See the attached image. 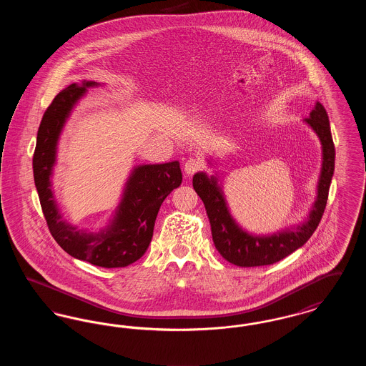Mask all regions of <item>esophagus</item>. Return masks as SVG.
Segmentation results:
<instances>
[{
  "mask_svg": "<svg viewBox=\"0 0 366 366\" xmlns=\"http://www.w3.org/2000/svg\"><path fill=\"white\" fill-rule=\"evenodd\" d=\"M203 167H204V163L200 160V159H197V157H189L187 162H185V173L188 175H193L194 173H197V172H200V170H203Z\"/></svg>",
  "mask_w": 366,
  "mask_h": 366,
  "instance_id": "esophagus-1",
  "label": "esophagus"
}]
</instances>
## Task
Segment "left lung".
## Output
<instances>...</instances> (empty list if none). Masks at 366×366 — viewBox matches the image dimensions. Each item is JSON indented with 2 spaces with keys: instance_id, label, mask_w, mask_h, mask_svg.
Returning <instances> with one entry per match:
<instances>
[{
  "instance_id": "1",
  "label": "left lung",
  "mask_w": 366,
  "mask_h": 366,
  "mask_svg": "<svg viewBox=\"0 0 366 366\" xmlns=\"http://www.w3.org/2000/svg\"><path fill=\"white\" fill-rule=\"evenodd\" d=\"M313 129L322 145V169L318 179V193L313 209L305 224L277 232L272 236H254L247 233L232 218L224 192L217 184V177L204 173L193 175V189L200 196L209 215L212 242L227 262L240 267L273 264L292 254L306 243L318 227L328 200L332 175L335 170V145L332 139L328 114L317 103L305 119Z\"/></svg>"
}]
</instances>
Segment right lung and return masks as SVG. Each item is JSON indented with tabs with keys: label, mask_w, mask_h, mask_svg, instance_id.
Masks as SVG:
<instances>
[{
	"label": "right lung",
	"mask_w": 366,
	"mask_h": 366,
	"mask_svg": "<svg viewBox=\"0 0 366 366\" xmlns=\"http://www.w3.org/2000/svg\"><path fill=\"white\" fill-rule=\"evenodd\" d=\"M99 84L84 81L61 90L46 108L36 134L33 172L39 203L53 239L71 257L100 267H124L139 261L152 240L163 200L182 182L178 162L144 164L133 170L111 224L97 234L76 230L61 219L51 189L57 141L74 105Z\"/></svg>",
	"instance_id": "obj_1"
}]
</instances>
